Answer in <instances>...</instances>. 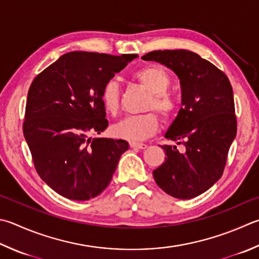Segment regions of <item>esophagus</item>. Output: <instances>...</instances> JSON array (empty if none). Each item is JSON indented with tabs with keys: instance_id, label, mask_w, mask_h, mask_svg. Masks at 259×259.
<instances>
[{
	"instance_id": "esophagus-1",
	"label": "esophagus",
	"mask_w": 259,
	"mask_h": 259,
	"mask_svg": "<svg viewBox=\"0 0 259 259\" xmlns=\"http://www.w3.org/2000/svg\"><path fill=\"white\" fill-rule=\"evenodd\" d=\"M130 146L132 149H140V150H144L148 148V145L145 143H136V142H131Z\"/></svg>"
}]
</instances>
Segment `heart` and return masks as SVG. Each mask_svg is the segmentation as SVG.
<instances>
[{"mask_svg": "<svg viewBox=\"0 0 259 259\" xmlns=\"http://www.w3.org/2000/svg\"><path fill=\"white\" fill-rule=\"evenodd\" d=\"M133 79L150 91L145 104V110L150 111L125 117L114 125L113 132L119 139L140 141L153 135L160 126L158 114L151 109H155L165 121H170L178 113V101L168 91L171 84V77L163 67L158 65L144 66L134 73ZM120 95V87L115 80H108L102 87L100 99L109 114L116 115L118 113Z\"/></svg>", "mask_w": 259, "mask_h": 259, "instance_id": "obj_1", "label": "heart"}]
</instances>
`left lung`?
<instances>
[{"label": "left lung", "instance_id": "1", "mask_svg": "<svg viewBox=\"0 0 259 259\" xmlns=\"http://www.w3.org/2000/svg\"><path fill=\"white\" fill-rule=\"evenodd\" d=\"M142 58L168 66L178 75L182 85L183 107L165 139L184 149L161 146L167 158L153 170L154 180L170 196L194 198L221 178L236 138L231 83L224 72L190 51H153Z\"/></svg>", "mask_w": 259, "mask_h": 259}]
</instances>
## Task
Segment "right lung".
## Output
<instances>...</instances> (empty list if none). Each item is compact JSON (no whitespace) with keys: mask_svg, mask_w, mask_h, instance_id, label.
Returning <instances> with one entry per match:
<instances>
[{"mask_svg":"<svg viewBox=\"0 0 259 259\" xmlns=\"http://www.w3.org/2000/svg\"><path fill=\"white\" fill-rule=\"evenodd\" d=\"M136 56L71 52L33 79L23 135L39 177L62 196L73 201L98 196L128 150L124 140L91 135L108 126L102 87Z\"/></svg>","mask_w":259,"mask_h":259,"instance_id":"right-lung-1","label":"right lung"}]
</instances>
